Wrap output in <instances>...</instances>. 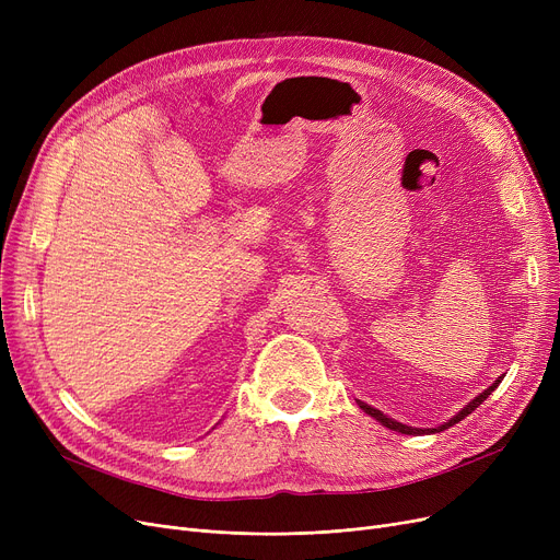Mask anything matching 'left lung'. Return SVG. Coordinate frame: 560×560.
I'll return each instance as SVG.
<instances>
[{"label":"left lung","instance_id":"8db88e82","mask_svg":"<svg viewBox=\"0 0 560 560\" xmlns=\"http://www.w3.org/2000/svg\"><path fill=\"white\" fill-rule=\"evenodd\" d=\"M502 378L504 376H499L492 386H488L481 395H477L472 401L469 404H465L458 413L454 416V418H450L447 422H443L440 427H435V429H418V427H408V424H401V422H397V420H393V418H388L386 413H381L378 408H374V406H370V404H365V401H361L359 399V406H361V410L363 413H368L370 418H374L376 422H381L384 427H388L390 431H397V433H404V435H420V433H440V431H445V429H450V427H454V424H458L460 420H465L469 413H472V410H477L486 399H488V395H492L494 393V388L502 384Z\"/></svg>","mask_w":560,"mask_h":560}]
</instances>
